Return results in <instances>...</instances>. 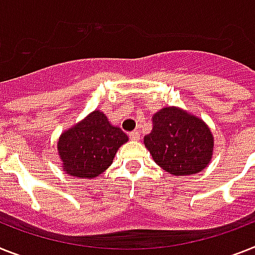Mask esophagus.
Returning <instances> with one entry per match:
<instances>
[{"label": "esophagus", "mask_w": 255, "mask_h": 255, "mask_svg": "<svg viewBox=\"0 0 255 255\" xmlns=\"http://www.w3.org/2000/svg\"><path fill=\"white\" fill-rule=\"evenodd\" d=\"M129 136H130V139H132V140H138L140 138V132H139V130H134V131H131L129 134Z\"/></svg>", "instance_id": "34e87169"}]
</instances>
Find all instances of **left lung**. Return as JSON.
<instances>
[{
  "mask_svg": "<svg viewBox=\"0 0 255 255\" xmlns=\"http://www.w3.org/2000/svg\"><path fill=\"white\" fill-rule=\"evenodd\" d=\"M143 142L153 161L173 176L203 170L214 151L210 128L201 119L176 107H167L153 115L152 130Z\"/></svg>",
  "mask_w": 255,
  "mask_h": 255,
  "instance_id": "left-lung-1",
  "label": "left lung"
}]
</instances>
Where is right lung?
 <instances>
[{"label":"right lung","instance_id":"right-lung-1","mask_svg":"<svg viewBox=\"0 0 255 255\" xmlns=\"http://www.w3.org/2000/svg\"><path fill=\"white\" fill-rule=\"evenodd\" d=\"M128 139L125 132L109 123L104 113L94 111L61 134L57 150L69 176L95 178L113 163L117 150Z\"/></svg>","mask_w":255,"mask_h":255}]
</instances>
